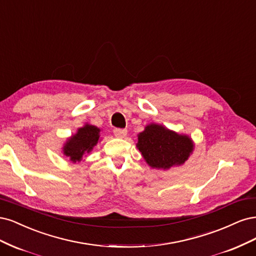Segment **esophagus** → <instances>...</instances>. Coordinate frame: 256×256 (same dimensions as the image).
<instances>
[{
    "mask_svg": "<svg viewBox=\"0 0 256 256\" xmlns=\"http://www.w3.org/2000/svg\"><path fill=\"white\" fill-rule=\"evenodd\" d=\"M114 136L118 137V138H124L128 135V130H122V128H114Z\"/></svg>",
    "mask_w": 256,
    "mask_h": 256,
    "instance_id": "34e87169",
    "label": "esophagus"
}]
</instances>
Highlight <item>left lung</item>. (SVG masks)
I'll use <instances>...</instances> for the list:
<instances>
[{"mask_svg": "<svg viewBox=\"0 0 256 256\" xmlns=\"http://www.w3.org/2000/svg\"><path fill=\"white\" fill-rule=\"evenodd\" d=\"M137 149L153 169L169 170L182 166L194 150L192 137L169 130L158 123H150L138 134Z\"/></svg>", "mask_w": 256, "mask_h": 256, "instance_id": "left-lung-1", "label": "left lung"}]
</instances>
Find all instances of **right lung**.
I'll return each instance as SVG.
<instances>
[{
	"mask_svg": "<svg viewBox=\"0 0 256 256\" xmlns=\"http://www.w3.org/2000/svg\"><path fill=\"white\" fill-rule=\"evenodd\" d=\"M100 132L101 128L98 126L85 123L83 126L78 128L76 134L67 138L62 148V153L71 162H80L84 156L92 152L94 146L101 140Z\"/></svg>",
	"mask_w": 256,
	"mask_h": 256,
	"instance_id": "obj_1",
	"label": "right lung"
}]
</instances>
